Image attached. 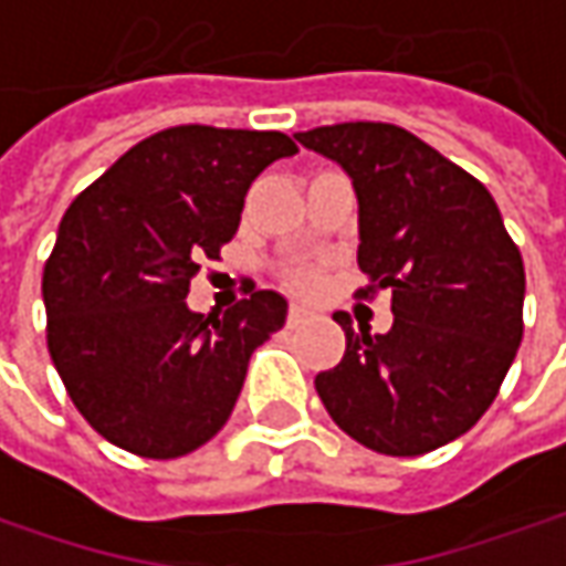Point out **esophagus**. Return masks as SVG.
Segmentation results:
<instances>
[{
	"instance_id": "esophagus-1",
	"label": "esophagus",
	"mask_w": 566,
	"mask_h": 566,
	"mask_svg": "<svg viewBox=\"0 0 566 566\" xmlns=\"http://www.w3.org/2000/svg\"><path fill=\"white\" fill-rule=\"evenodd\" d=\"M304 319H310V310L301 307V304H291V310H287V326H301Z\"/></svg>"
}]
</instances>
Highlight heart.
<instances>
[{
	"mask_svg": "<svg viewBox=\"0 0 566 566\" xmlns=\"http://www.w3.org/2000/svg\"><path fill=\"white\" fill-rule=\"evenodd\" d=\"M294 282H297V284H313V282H316V275H313V272H301V275H297Z\"/></svg>",
	"mask_w": 566,
	"mask_h": 566,
	"instance_id": "1",
	"label": "heart"
}]
</instances>
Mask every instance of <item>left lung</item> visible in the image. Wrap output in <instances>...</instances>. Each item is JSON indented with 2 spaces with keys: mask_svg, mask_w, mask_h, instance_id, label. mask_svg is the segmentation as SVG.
Listing matches in <instances>:
<instances>
[{
  "mask_svg": "<svg viewBox=\"0 0 566 566\" xmlns=\"http://www.w3.org/2000/svg\"><path fill=\"white\" fill-rule=\"evenodd\" d=\"M357 192L360 297L392 291V329H345V355L316 374L332 421L382 455L462 437L494 402L523 342L526 269L491 192L392 123L297 133Z\"/></svg>",
  "mask_w": 566,
  "mask_h": 566,
  "instance_id": "obj_1",
  "label": "left lung"
}]
</instances>
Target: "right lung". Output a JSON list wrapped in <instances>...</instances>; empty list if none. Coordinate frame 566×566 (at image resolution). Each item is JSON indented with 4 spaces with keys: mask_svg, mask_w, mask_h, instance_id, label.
<instances>
[{
    "mask_svg": "<svg viewBox=\"0 0 566 566\" xmlns=\"http://www.w3.org/2000/svg\"><path fill=\"white\" fill-rule=\"evenodd\" d=\"M284 133L174 126L133 145L62 214L43 265L46 348L69 399L113 447L177 459L234 411L247 364L287 301L253 291L224 316L186 307L202 259L237 234L243 196Z\"/></svg>",
    "mask_w": 566,
    "mask_h": 566,
    "instance_id": "1",
    "label": "right lung"
}]
</instances>
